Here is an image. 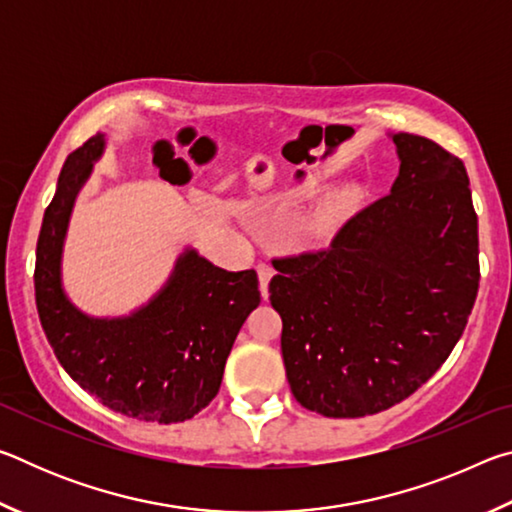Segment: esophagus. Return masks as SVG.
Wrapping results in <instances>:
<instances>
[{"instance_id":"esophagus-1","label":"esophagus","mask_w":512,"mask_h":512,"mask_svg":"<svg viewBox=\"0 0 512 512\" xmlns=\"http://www.w3.org/2000/svg\"><path fill=\"white\" fill-rule=\"evenodd\" d=\"M257 275H259V291H262V298H268V282L275 275V268L271 264H257Z\"/></svg>"}]
</instances>
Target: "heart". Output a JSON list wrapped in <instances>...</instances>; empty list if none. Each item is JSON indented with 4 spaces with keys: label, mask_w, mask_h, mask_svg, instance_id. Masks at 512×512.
I'll use <instances>...</instances> for the list:
<instances>
[{
    "label": "heart",
    "mask_w": 512,
    "mask_h": 512,
    "mask_svg": "<svg viewBox=\"0 0 512 512\" xmlns=\"http://www.w3.org/2000/svg\"><path fill=\"white\" fill-rule=\"evenodd\" d=\"M320 178H311L307 183H298L289 189L291 196H311L318 189ZM359 189L354 185H348L343 189H336V192L327 194L323 201H320L314 210H311L305 219H302L298 235L302 244L307 246H325L329 239L336 235V230L341 228L345 216L352 210L354 201H357Z\"/></svg>",
    "instance_id": "obj_1"
}]
</instances>
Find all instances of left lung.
<instances>
[{
  "mask_svg": "<svg viewBox=\"0 0 512 512\" xmlns=\"http://www.w3.org/2000/svg\"><path fill=\"white\" fill-rule=\"evenodd\" d=\"M400 158L391 194L318 253L273 259L291 393L325 418L402 402L443 366L479 291L470 178L427 137L388 135Z\"/></svg>",
  "mask_w": 512,
  "mask_h": 512,
  "instance_id": "left-lung-1",
  "label": "left lung"
}]
</instances>
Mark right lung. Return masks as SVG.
I'll return each instance as SVG.
<instances>
[{
  "label": "right lung",
  "instance_id": "1",
  "mask_svg": "<svg viewBox=\"0 0 512 512\" xmlns=\"http://www.w3.org/2000/svg\"><path fill=\"white\" fill-rule=\"evenodd\" d=\"M106 149L97 133L67 155L36 250V305L60 366L115 413L144 422H185L210 404L250 311L257 273L225 271L185 248L164 287L128 316L81 311L63 287V246L76 196Z\"/></svg>",
  "mask_w": 512,
  "mask_h": 512
}]
</instances>
